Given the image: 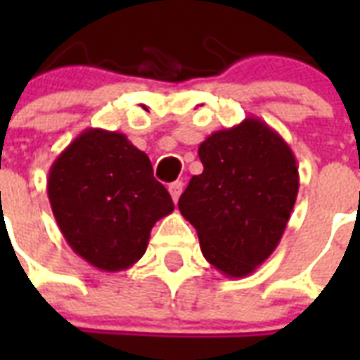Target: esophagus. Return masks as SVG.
Wrapping results in <instances>:
<instances>
[{
	"label": "esophagus",
	"mask_w": 360,
	"mask_h": 360,
	"mask_svg": "<svg viewBox=\"0 0 360 360\" xmlns=\"http://www.w3.org/2000/svg\"><path fill=\"white\" fill-rule=\"evenodd\" d=\"M183 188H185V185H183V181H175V183H172V185L168 186L169 196H172V200H174V202H177V200H179Z\"/></svg>",
	"instance_id": "esophagus-1"
}]
</instances>
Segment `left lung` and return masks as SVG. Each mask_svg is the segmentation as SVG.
Wrapping results in <instances>:
<instances>
[{"instance_id":"8db88e82","label":"left lung","mask_w":360,"mask_h":360,"mask_svg":"<svg viewBox=\"0 0 360 360\" xmlns=\"http://www.w3.org/2000/svg\"><path fill=\"white\" fill-rule=\"evenodd\" d=\"M203 172L179 198L203 257L230 278L256 271L278 246L299 192L295 155L265 121L246 117L198 147Z\"/></svg>"}]
</instances>
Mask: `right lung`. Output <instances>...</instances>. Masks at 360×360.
<instances>
[{
	"label": "right lung",
	"instance_id": "obj_1",
	"mask_svg": "<svg viewBox=\"0 0 360 360\" xmlns=\"http://www.w3.org/2000/svg\"><path fill=\"white\" fill-rule=\"evenodd\" d=\"M48 200L70 248L106 273L132 267L153 226L174 211L146 153L103 129H86L53 160Z\"/></svg>",
	"mask_w": 360,
	"mask_h": 360
}]
</instances>
